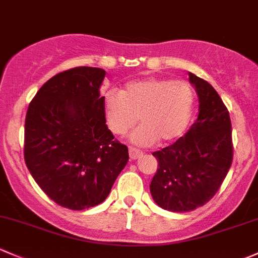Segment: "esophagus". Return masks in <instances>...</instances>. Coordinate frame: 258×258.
I'll return each instance as SVG.
<instances>
[{"instance_id": "esophagus-1", "label": "esophagus", "mask_w": 258, "mask_h": 258, "mask_svg": "<svg viewBox=\"0 0 258 258\" xmlns=\"http://www.w3.org/2000/svg\"><path fill=\"white\" fill-rule=\"evenodd\" d=\"M128 153H130V158L134 159V161L143 154L142 151L137 150V148H135V147H128Z\"/></svg>"}]
</instances>
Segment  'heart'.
Instances as JSON below:
<instances>
[{
	"label": "heart",
	"instance_id": "b5f03b06",
	"mask_svg": "<svg viewBox=\"0 0 258 258\" xmlns=\"http://www.w3.org/2000/svg\"><path fill=\"white\" fill-rule=\"evenodd\" d=\"M194 94L185 81L147 78L127 83L121 93L111 90L104 97L107 126L122 136L137 120L141 126L131 135L138 146L157 141L172 142L185 132L193 113Z\"/></svg>",
	"mask_w": 258,
	"mask_h": 258
}]
</instances>
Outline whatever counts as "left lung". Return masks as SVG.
<instances>
[{"mask_svg":"<svg viewBox=\"0 0 258 258\" xmlns=\"http://www.w3.org/2000/svg\"><path fill=\"white\" fill-rule=\"evenodd\" d=\"M199 96V115L185 136L161 151L151 194L162 209L185 213L203 207L220 189L234 157L229 111L215 89L189 73Z\"/></svg>","mask_w":258,"mask_h":258,"instance_id":"obj_1","label":"left lung"}]
</instances>
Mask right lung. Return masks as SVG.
<instances>
[{
  "label": "right lung",
  "mask_w": 258,
  "mask_h": 258,
  "mask_svg": "<svg viewBox=\"0 0 258 258\" xmlns=\"http://www.w3.org/2000/svg\"><path fill=\"white\" fill-rule=\"evenodd\" d=\"M106 72L77 67L54 75L29 104L24 162L53 202L72 210L101 204L128 161L107 128L100 86Z\"/></svg>",
  "instance_id": "1"
}]
</instances>
